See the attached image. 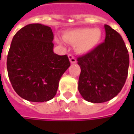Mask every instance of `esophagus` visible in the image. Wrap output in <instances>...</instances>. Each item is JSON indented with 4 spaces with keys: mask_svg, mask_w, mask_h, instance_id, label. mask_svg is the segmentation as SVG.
<instances>
[{
    "mask_svg": "<svg viewBox=\"0 0 134 134\" xmlns=\"http://www.w3.org/2000/svg\"><path fill=\"white\" fill-rule=\"evenodd\" d=\"M69 59L71 64H75V63H77V60H76V59L74 57V56L72 54H69Z\"/></svg>",
    "mask_w": 134,
    "mask_h": 134,
    "instance_id": "34e87169",
    "label": "esophagus"
}]
</instances>
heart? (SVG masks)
Segmentation results:
<instances>
[{"label":"heart","mask_w":134,"mask_h":134,"mask_svg":"<svg viewBox=\"0 0 134 134\" xmlns=\"http://www.w3.org/2000/svg\"><path fill=\"white\" fill-rule=\"evenodd\" d=\"M102 34L99 28L75 29L67 31L63 34L65 42L76 44V51L80 54L88 53L100 43Z\"/></svg>","instance_id":"obj_1"}]
</instances>
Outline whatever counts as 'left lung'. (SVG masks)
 Segmentation results:
<instances>
[{"label":"left lung","mask_w":134,"mask_h":134,"mask_svg":"<svg viewBox=\"0 0 134 134\" xmlns=\"http://www.w3.org/2000/svg\"><path fill=\"white\" fill-rule=\"evenodd\" d=\"M104 42L77 57L78 90L86 100L103 103L118 95L126 81L129 54L121 35L105 24Z\"/></svg>","instance_id":"left-lung-1"}]
</instances>
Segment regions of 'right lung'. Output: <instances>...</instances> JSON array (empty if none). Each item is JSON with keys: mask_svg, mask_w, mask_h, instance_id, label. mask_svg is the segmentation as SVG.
<instances>
[{"mask_svg": "<svg viewBox=\"0 0 134 134\" xmlns=\"http://www.w3.org/2000/svg\"><path fill=\"white\" fill-rule=\"evenodd\" d=\"M50 27L30 24L14 36L7 61L8 76L15 92L33 102H44L57 94L59 81L70 66L67 55L54 53Z\"/></svg>", "mask_w": 134, "mask_h": 134, "instance_id": "add662e5", "label": "right lung"}]
</instances>
